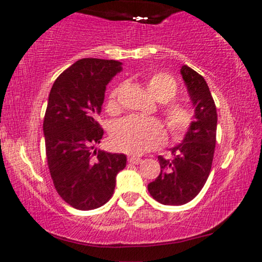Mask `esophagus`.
Instances as JSON below:
<instances>
[{"instance_id":"obj_1","label":"esophagus","mask_w":262,"mask_h":262,"mask_svg":"<svg viewBox=\"0 0 262 262\" xmlns=\"http://www.w3.org/2000/svg\"><path fill=\"white\" fill-rule=\"evenodd\" d=\"M141 162H142V159H141L140 157H135V156L128 157V163H131V164H138V163Z\"/></svg>"}]
</instances>
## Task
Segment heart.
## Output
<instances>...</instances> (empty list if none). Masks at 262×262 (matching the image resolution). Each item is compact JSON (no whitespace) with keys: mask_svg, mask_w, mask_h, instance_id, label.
I'll return each instance as SVG.
<instances>
[{"mask_svg":"<svg viewBox=\"0 0 262 262\" xmlns=\"http://www.w3.org/2000/svg\"><path fill=\"white\" fill-rule=\"evenodd\" d=\"M147 88L162 103L173 100L178 94L177 81L167 73H157L147 82ZM119 88L114 89L109 97V107L116 106ZM165 122L169 132L175 140H181L191 127L192 112L183 104H170L164 107ZM165 128L159 120L143 119L140 116H127L113 126L110 141L116 149L130 155H142L165 142Z\"/></svg>","mask_w":262,"mask_h":262,"instance_id":"heart-1","label":"heart"}]
</instances>
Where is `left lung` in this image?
Here are the masks:
<instances>
[{
  "instance_id": "8db88e82",
  "label": "left lung",
  "mask_w": 262,
  "mask_h": 262,
  "mask_svg": "<svg viewBox=\"0 0 262 262\" xmlns=\"http://www.w3.org/2000/svg\"><path fill=\"white\" fill-rule=\"evenodd\" d=\"M189 92L195 120L183 142L170 148L173 159L158 157L161 174L148 191L163 205L180 206L198 196L210 175L216 147L217 110L210 88L201 75L184 64L180 70Z\"/></svg>"
}]
</instances>
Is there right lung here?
<instances>
[{
  "label": "right lung",
  "instance_id": "1",
  "mask_svg": "<svg viewBox=\"0 0 262 262\" xmlns=\"http://www.w3.org/2000/svg\"><path fill=\"white\" fill-rule=\"evenodd\" d=\"M121 62L81 58L63 71L49 94L44 124L46 159L58 195L77 210L100 207L113 196L126 156L94 150L103 128L97 122L106 84Z\"/></svg>",
  "mask_w": 262,
  "mask_h": 262
}]
</instances>
